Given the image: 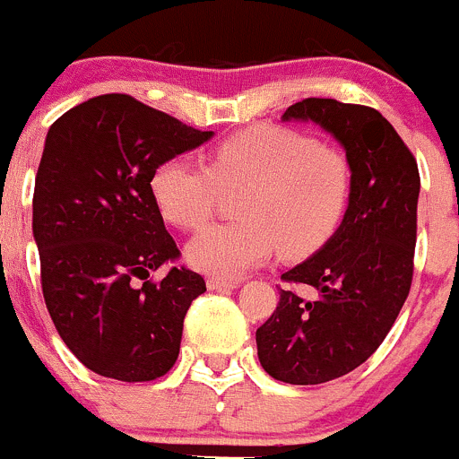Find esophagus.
<instances>
[{
	"label": "esophagus",
	"instance_id": "1",
	"mask_svg": "<svg viewBox=\"0 0 459 459\" xmlns=\"http://www.w3.org/2000/svg\"><path fill=\"white\" fill-rule=\"evenodd\" d=\"M208 289L211 290H233L238 289V281L233 280H220V277H208Z\"/></svg>",
	"mask_w": 459,
	"mask_h": 459
}]
</instances>
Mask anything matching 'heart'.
Returning a JSON list of instances; mask_svg holds the SVG:
<instances>
[{
	"label": "heart",
	"instance_id": "heart-1",
	"mask_svg": "<svg viewBox=\"0 0 459 459\" xmlns=\"http://www.w3.org/2000/svg\"><path fill=\"white\" fill-rule=\"evenodd\" d=\"M161 215L200 229L221 191H239V221L204 229L188 242L193 268L233 280L281 255L304 257L333 238L351 202V164L342 151L286 126H253L212 151L206 166L169 160L152 175Z\"/></svg>",
	"mask_w": 459,
	"mask_h": 459
}]
</instances>
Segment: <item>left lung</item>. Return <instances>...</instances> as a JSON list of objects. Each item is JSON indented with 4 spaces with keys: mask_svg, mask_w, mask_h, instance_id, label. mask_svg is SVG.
Returning <instances> with one entry per match:
<instances>
[{
    "mask_svg": "<svg viewBox=\"0 0 459 459\" xmlns=\"http://www.w3.org/2000/svg\"><path fill=\"white\" fill-rule=\"evenodd\" d=\"M284 122H316L344 146L351 202L340 229L281 280L308 284L316 299L280 289V304L257 328V358L286 384H322L367 362L400 316L413 281L418 161L382 113L308 97Z\"/></svg>",
    "mask_w": 459,
    "mask_h": 459,
    "instance_id": "obj_1",
    "label": "left lung"
}]
</instances>
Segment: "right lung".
<instances>
[{"mask_svg":"<svg viewBox=\"0 0 459 459\" xmlns=\"http://www.w3.org/2000/svg\"><path fill=\"white\" fill-rule=\"evenodd\" d=\"M211 137L122 92L92 97L48 128L32 195L41 290L59 337L92 373L151 382L173 368L206 281L184 266L148 280L179 257L151 182Z\"/></svg>","mask_w":459,"mask_h":459,"instance_id":"add662e5","label":"right lung"}]
</instances>
